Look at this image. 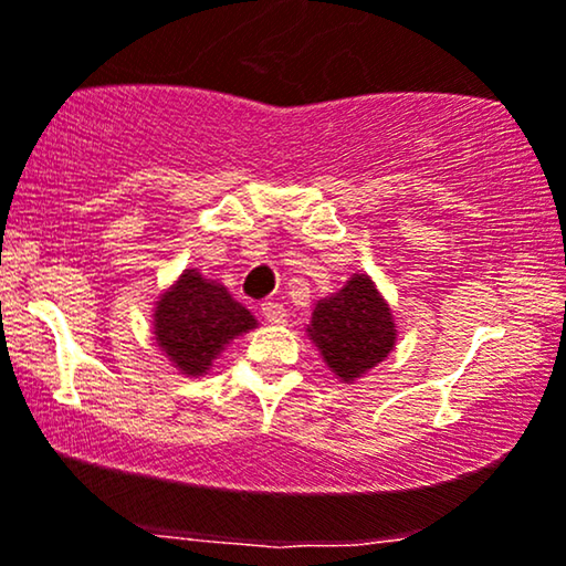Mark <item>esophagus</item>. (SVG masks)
Here are the masks:
<instances>
[{
  "label": "esophagus",
  "mask_w": 566,
  "mask_h": 566,
  "mask_svg": "<svg viewBox=\"0 0 566 566\" xmlns=\"http://www.w3.org/2000/svg\"><path fill=\"white\" fill-rule=\"evenodd\" d=\"M262 316H265L270 324H285L289 312H285L283 304H273V301H268V304H262Z\"/></svg>",
  "instance_id": "obj_1"
}]
</instances>
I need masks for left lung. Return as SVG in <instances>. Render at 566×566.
<instances>
[{
	"label": "left lung",
	"instance_id": "8db88e82",
	"mask_svg": "<svg viewBox=\"0 0 566 566\" xmlns=\"http://www.w3.org/2000/svg\"><path fill=\"white\" fill-rule=\"evenodd\" d=\"M306 332L343 384L368 374L397 343L391 308L363 273H355L343 289L316 304Z\"/></svg>",
	"mask_w": 566,
	"mask_h": 566
}]
</instances>
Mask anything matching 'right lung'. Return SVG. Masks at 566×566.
I'll use <instances>...</instances> for the list:
<instances>
[{
    "mask_svg": "<svg viewBox=\"0 0 566 566\" xmlns=\"http://www.w3.org/2000/svg\"><path fill=\"white\" fill-rule=\"evenodd\" d=\"M254 327L250 308L196 268L185 270L154 308V339L185 376H203L231 339Z\"/></svg>",
    "mask_w": 566,
    "mask_h": 566,
    "instance_id": "obj_1",
    "label": "right lung"
}]
</instances>
